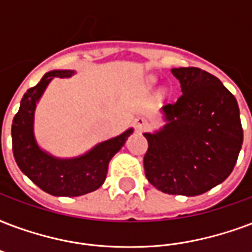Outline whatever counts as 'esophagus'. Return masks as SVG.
I'll return each instance as SVG.
<instances>
[{
    "label": "esophagus",
    "instance_id": "1",
    "mask_svg": "<svg viewBox=\"0 0 252 252\" xmlns=\"http://www.w3.org/2000/svg\"><path fill=\"white\" fill-rule=\"evenodd\" d=\"M134 124H136V129L143 130L144 128L148 126V122H147V119H145V118H139V119H136Z\"/></svg>",
    "mask_w": 252,
    "mask_h": 252
}]
</instances>
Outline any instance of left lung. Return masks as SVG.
Returning a JSON list of instances; mask_svg holds the SVG:
<instances>
[{"instance_id": "8db88e82", "label": "left lung", "mask_w": 252, "mask_h": 252, "mask_svg": "<svg viewBox=\"0 0 252 252\" xmlns=\"http://www.w3.org/2000/svg\"><path fill=\"white\" fill-rule=\"evenodd\" d=\"M181 96L162 107L166 122L144 133V170L162 193L199 195L233 172L243 143L237 99L214 75L197 67L172 68Z\"/></svg>"}]
</instances>
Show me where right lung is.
Returning <instances> with one entry per match:
<instances>
[{
	"mask_svg": "<svg viewBox=\"0 0 252 252\" xmlns=\"http://www.w3.org/2000/svg\"><path fill=\"white\" fill-rule=\"evenodd\" d=\"M74 74L72 70H54L43 75L35 87L26 91L11 124L13 155L18 168L38 188L57 197H79L99 189L105 181L111 158L133 132L129 128L74 158H58L42 151L34 136L36 103L54 78H70Z\"/></svg>",
	"mask_w": 252,
	"mask_h": 252,
	"instance_id": "add662e5",
	"label": "right lung"
}]
</instances>
